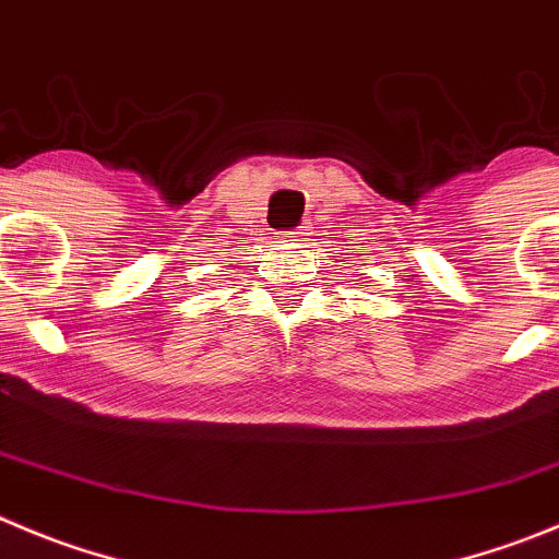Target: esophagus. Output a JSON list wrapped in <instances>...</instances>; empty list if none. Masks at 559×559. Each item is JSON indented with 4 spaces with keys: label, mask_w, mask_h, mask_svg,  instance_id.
I'll return each mask as SVG.
<instances>
[{
    "label": "esophagus",
    "mask_w": 559,
    "mask_h": 559,
    "mask_svg": "<svg viewBox=\"0 0 559 559\" xmlns=\"http://www.w3.org/2000/svg\"><path fill=\"white\" fill-rule=\"evenodd\" d=\"M309 226H297V228H292V231H286L284 234V239L286 242H295V245H304L306 239H309Z\"/></svg>",
    "instance_id": "esophagus-1"
}]
</instances>
